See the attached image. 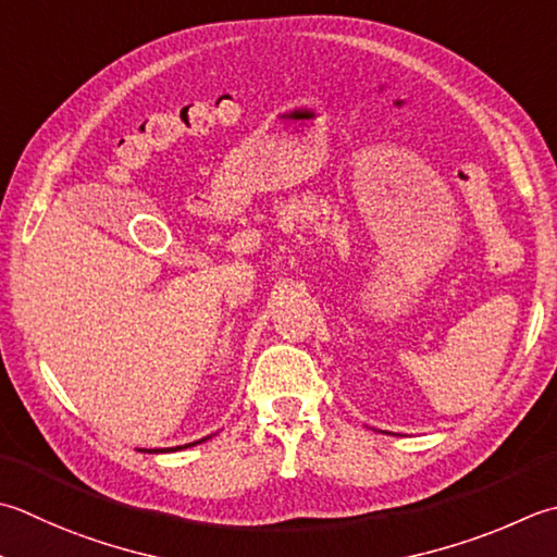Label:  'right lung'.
<instances>
[{"instance_id":"right-lung-1","label":"right lung","mask_w":557,"mask_h":557,"mask_svg":"<svg viewBox=\"0 0 557 557\" xmlns=\"http://www.w3.org/2000/svg\"><path fill=\"white\" fill-rule=\"evenodd\" d=\"M205 440H210V437H205ZM205 440H200V442H205ZM200 442H193V444H185V446H195V444H200ZM185 446H176V449H185ZM176 449H166V451H176Z\"/></svg>"}]
</instances>
